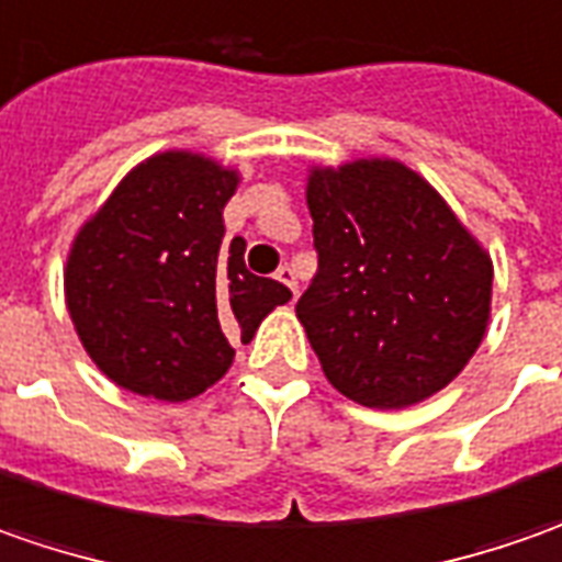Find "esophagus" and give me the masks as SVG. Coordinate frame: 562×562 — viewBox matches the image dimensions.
<instances>
[{
  "label": "esophagus",
  "instance_id": "esophagus-1",
  "mask_svg": "<svg viewBox=\"0 0 562 562\" xmlns=\"http://www.w3.org/2000/svg\"><path fill=\"white\" fill-rule=\"evenodd\" d=\"M277 280H280L282 285H289L292 295H299V277H295V270H292L289 263H282L280 270H277Z\"/></svg>",
  "mask_w": 562,
  "mask_h": 562
}]
</instances>
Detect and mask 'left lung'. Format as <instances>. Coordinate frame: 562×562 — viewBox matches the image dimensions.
<instances>
[{
  "instance_id": "8db88e82",
  "label": "left lung",
  "mask_w": 562,
  "mask_h": 562,
  "mask_svg": "<svg viewBox=\"0 0 562 562\" xmlns=\"http://www.w3.org/2000/svg\"><path fill=\"white\" fill-rule=\"evenodd\" d=\"M317 273L295 304L326 379L363 407L441 392L492 311V258L432 186L397 161L307 180Z\"/></svg>"
}]
</instances>
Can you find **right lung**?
Masks as SVG:
<instances>
[{
	"label": "right lung",
	"instance_id": "right-lung-1",
	"mask_svg": "<svg viewBox=\"0 0 562 562\" xmlns=\"http://www.w3.org/2000/svg\"><path fill=\"white\" fill-rule=\"evenodd\" d=\"M236 170L192 151L148 158L80 229L65 270L68 311L95 367L126 392L186 401L229 370L233 345L292 299L223 248Z\"/></svg>",
	"mask_w": 562,
	"mask_h": 562
}]
</instances>
